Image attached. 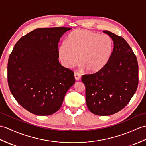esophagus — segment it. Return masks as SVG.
<instances>
[{"label":"esophagus","instance_id":"esophagus-1","mask_svg":"<svg viewBox=\"0 0 146 146\" xmlns=\"http://www.w3.org/2000/svg\"><path fill=\"white\" fill-rule=\"evenodd\" d=\"M74 78H75V80H79L80 79L81 74L79 73L75 72V73H74Z\"/></svg>","mask_w":146,"mask_h":146}]
</instances>
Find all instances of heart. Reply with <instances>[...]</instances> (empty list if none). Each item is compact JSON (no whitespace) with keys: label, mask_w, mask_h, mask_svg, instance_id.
Returning <instances> with one entry per match:
<instances>
[{"label":"heart","mask_w":146,"mask_h":146,"mask_svg":"<svg viewBox=\"0 0 146 146\" xmlns=\"http://www.w3.org/2000/svg\"><path fill=\"white\" fill-rule=\"evenodd\" d=\"M113 52V43L110 36L83 29L71 32L66 42L63 43L58 50L64 66L71 68L79 61L81 68L92 73L99 72L107 65Z\"/></svg>","instance_id":"obj_1"}]
</instances>
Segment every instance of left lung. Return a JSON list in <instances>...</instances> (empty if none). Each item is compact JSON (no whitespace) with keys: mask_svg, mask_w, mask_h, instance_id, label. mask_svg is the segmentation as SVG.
<instances>
[{"mask_svg":"<svg viewBox=\"0 0 146 146\" xmlns=\"http://www.w3.org/2000/svg\"><path fill=\"white\" fill-rule=\"evenodd\" d=\"M104 33L113 39L111 58L102 70L84 74L88 110L98 116H109L123 110L136 91L139 82L137 58L123 37L108 30Z\"/></svg>","mask_w":146,"mask_h":146,"instance_id":"obj_1","label":"left lung"}]
</instances>
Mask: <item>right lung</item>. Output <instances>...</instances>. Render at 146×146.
Instances as JSON below:
<instances>
[{
  "mask_svg": "<svg viewBox=\"0 0 146 146\" xmlns=\"http://www.w3.org/2000/svg\"><path fill=\"white\" fill-rule=\"evenodd\" d=\"M70 29H36L13 47L8 61V84L16 101L30 113L38 116L56 113L75 82L73 71L58 60L60 39Z\"/></svg>",
  "mask_w": 146,
  "mask_h": 146,
  "instance_id": "right-lung-1",
  "label": "right lung"
}]
</instances>
